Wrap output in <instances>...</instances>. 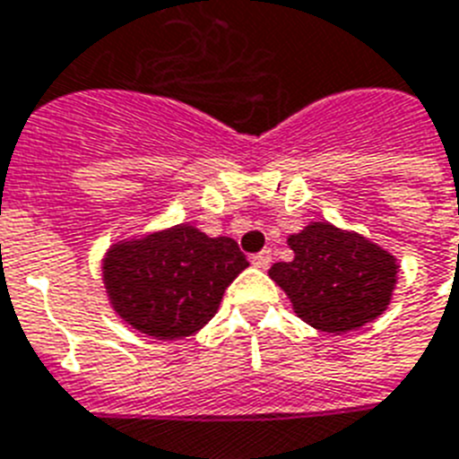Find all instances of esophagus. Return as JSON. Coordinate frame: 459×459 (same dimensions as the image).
Here are the masks:
<instances>
[{
    "mask_svg": "<svg viewBox=\"0 0 459 459\" xmlns=\"http://www.w3.org/2000/svg\"><path fill=\"white\" fill-rule=\"evenodd\" d=\"M270 263H273V251H270V248H263V251L253 255V265L255 267H263V270H265V267H270Z\"/></svg>",
    "mask_w": 459,
    "mask_h": 459,
    "instance_id": "obj_1",
    "label": "esophagus"
}]
</instances>
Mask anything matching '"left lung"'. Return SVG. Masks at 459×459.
I'll return each instance as SVG.
<instances>
[{
  "label": "left lung",
  "instance_id": "obj_1",
  "mask_svg": "<svg viewBox=\"0 0 459 459\" xmlns=\"http://www.w3.org/2000/svg\"><path fill=\"white\" fill-rule=\"evenodd\" d=\"M291 263H274L270 277L310 327L329 333L358 329L384 313L395 287V258L360 234L313 222L289 237Z\"/></svg>",
  "mask_w": 459,
  "mask_h": 459
}]
</instances>
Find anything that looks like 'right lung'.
Returning <instances> with one entry per match:
<instances>
[{
	"instance_id": "obj_1",
	"label": "right lung",
	"mask_w": 459,
	"mask_h": 459,
	"mask_svg": "<svg viewBox=\"0 0 459 459\" xmlns=\"http://www.w3.org/2000/svg\"><path fill=\"white\" fill-rule=\"evenodd\" d=\"M244 267L248 260L234 239H211L179 225L113 247L104 281L123 320L153 339L175 341L218 313L222 293Z\"/></svg>"
}]
</instances>
